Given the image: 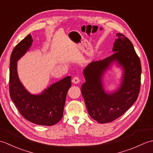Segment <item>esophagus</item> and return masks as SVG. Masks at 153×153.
I'll return each instance as SVG.
<instances>
[{
  "instance_id": "1",
  "label": "esophagus",
  "mask_w": 153,
  "mask_h": 153,
  "mask_svg": "<svg viewBox=\"0 0 153 153\" xmlns=\"http://www.w3.org/2000/svg\"><path fill=\"white\" fill-rule=\"evenodd\" d=\"M79 82H80V79H79V77H77V76H75L74 77H73V79H72V82H73L74 83H75V84H77V83H79Z\"/></svg>"
}]
</instances>
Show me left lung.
Here are the masks:
<instances>
[{
	"mask_svg": "<svg viewBox=\"0 0 153 153\" xmlns=\"http://www.w3.org/2000/svg\"><path fill=\"white\" fill-rule=\"evenodd\" d=\"M111 56L92 62L83 70L85 78L81 90L89 114L97 122H111L123 114L137 100L141 87V65L131 41L117 33ZM114 61L124 69L121 85L111 94L105 92L102 83L103 73Z\"/></svg>",
	"mask_w": 153,
	"mask_h": 153,
	"instance_id": "left-lung-1",
	"label": "left lung"
}]
</instances>
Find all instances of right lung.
I'll return each mask as SVG.
<instances>
[{"mask_svg":"<svg viewBox=\"0 0 153 153\" xmlns=\"http://www.w3.org/2000/svg\"><path fill=\"white\" fill-rule=\"evenodd\" d=\"M33 39L31 34L16 45L10 60V96L22 116L37 125L51 126L62 118L71 77L67 76L53 83L39 95H32L24 88L18 78L17 61L29 50Z\"/></svg>","mask_w":153,"mask_h":153,"instance_id":"add662e5","label":"right lung"}]
</instances>
